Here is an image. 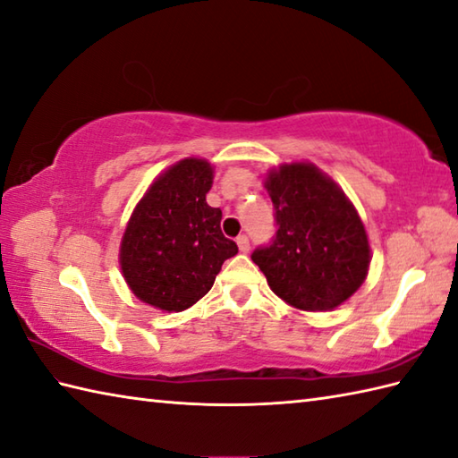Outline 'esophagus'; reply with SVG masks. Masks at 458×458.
<instances>
[{"label":"esophagus","mask_w":458,"mask_h":458,"mask_svg":"<svg viewBox=\"0 0 458 458\" xmlns=\"http://www.w3.org/2000/svg\"><path fill=\"white\" fill-rule=\"evenodd\" d=\"M236 242H238L240 251H244V254H248V251H250V238L246 234H242V236L236 238Z\"/></svg>","instance_id":"1"}]
</instances>
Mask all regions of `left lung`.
Instances as JSON below:
<instances>
[{"label": "left lung", "instance_id": "8db88e82", "mask_svg": "<svg viewBox=\"0 0 458 458\" xmlns=\"http://www.w3.org/2000/svg\"><path fill=\"white\" fill-rule=\"evenodd\" d=\"M264 187L276 208L277 232L251 259L267 285L301 310H330L364 284L369 244L354 204L313 163L271 169Z\"/></svg>", "mask_w": 458, "mask_h": 458}]
</instances>
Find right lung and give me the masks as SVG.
<instances>
[{
  "label": "right lung",
  "mask_w": 458,
  "mask_h": 458,
  "mask_svg": "<svg viewBox=\"0 0 458 458\" xmlns=\"http://www.w3.org/2000/svg\"><path fill=\"white\" fill-rule=\"evenodd\" d=\"M214 169L187 157L151 182L133 208L120 246L131 293L155 309L179 313L208 293L222 264L238 254L222 234V210L207 204Z\"/></svg>",
  "instance_id": "1"
}]
</instances>
